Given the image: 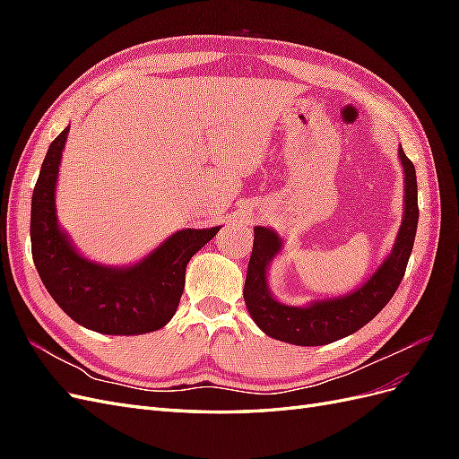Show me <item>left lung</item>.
Returning <instances> with one entry per match:
<instances>
[{
	"label": "left lung",
	"mask_w": 459,
	"mask_h": 459,
	"mask_svg": "<svg viewBox=\"0 0 459 459\" xmlns=\"http://www.w3.org/2000/svg\"><path fill=\"white\" fill-rule=\"evenodd\" d=\"M398 152L406 176L404 220H402V228L391 256H386L379 270L352 295L319 300L307 308L287 307V304L277 302L268 290L266 268L281 248V239L268 228H255V245L251 260H248L243 297L248 314L253 316L256 325L266 335L299 346L327 344L352 335L359 327L369 324L393 299L402 277L406 273L420 220L415 169L402 147Z\"/></svg>",
	"instance_id": "obj_1"
}]
</instances>
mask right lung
Masks as SVG:
<instances>
[{
    "instance_id": "add662e5",
    "label": "right lung",
    "mask_w": 459,
    "mask_h": 459,
    "mask_svg": "<svg viewBox=\"0 0 459 459\" xmlns=\"http://www.w3.org/2000/svg\"><path fill=\"white\" fill-rule=\"evenodd\" d=\"M66 126L51 142L32 195L30 241L36 270L53 300L76 324L105 335H142L176 314L189 258L220 228L182 230L132 268H107L80 256L55 216V184Z\"/></svg>"
}]
</instances>
